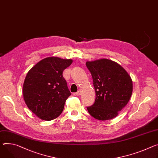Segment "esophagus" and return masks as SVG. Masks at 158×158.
Masks as SVG:
<instances>
[{"instance_id": "34e87169", "label": "esophagus", "mask_w": 158, "mask_h": 158, "mask_svg": "<svg viewBox=\"0 0 158 158\" xmlns=\"http://www.w3.org/2000/svg\"><path fill=\"white\" fill-rule=\"evenodd\" d=\"M81 90H79L77 93H75V94H76V95H77V96H80V95H81Z\"/></svg>"}]
</instances>
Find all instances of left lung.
Wrapping results in <instances>:
<instances>
[{
  "instance_id": "left-lung-1",
  "label": "left lung",
  "mask_w": 158,
  "mask_h": 158,
  "mask_svg": "<svg viewBox=\"0 0 158 158\" xmlns=\"http://www.w3.org/2000/svg\"><path fill=\"white\" fill-rule=\"evenodd\" d=\"M96 93L94 103L87 107L94 118L105 121L116 117L130 100L132 81L118 63L107 59L87 61Z\"/></svg>"
}]
</instances>
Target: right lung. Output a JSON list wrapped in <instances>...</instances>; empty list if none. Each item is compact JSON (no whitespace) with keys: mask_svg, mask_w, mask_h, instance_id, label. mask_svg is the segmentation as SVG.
I'll use <instances>...</instances> for the list:
<instances>
[{"mask_svg":"<svg viewBox=\"0 0 158 158\" xmlns=\"http://www.w3.org/2000/svg\"><path fill=\"white\" fill-rule=\"evenodd\" d=\"M73 62L47 57L28 71L23 86V98L28 108L39 118L50 121L62 113L71 94L62 73Z\"/></svg>","mask_w":158,"mask_h":158,"instance_id":"right-lung-1","label":"right lung"}]
</instances>
